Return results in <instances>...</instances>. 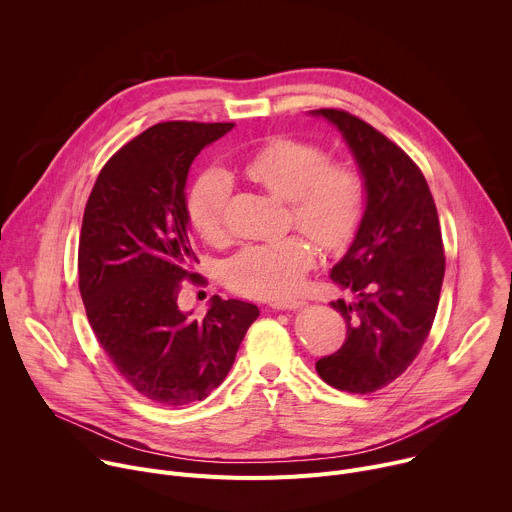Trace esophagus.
<instances>
[{"instance_id": "34e87169", "label": "esophagus", "mask_w": 512, "mask_h": 512, "mask_svg": "<svg viewBox=\"0 0 512 512\" xmlns=\"http://www.w3.org/2000/svg\"><path fill=\"white\" fill-rule=\"evenodd\" d=\"M305 303L297 301V299H276L270 303L272 309L276 311H293V309H301Z\"/></svg>"}]
</instances>
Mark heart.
Returning a JSON list of instances; mask_svg holds the SVG:
<instances>
[{
    "label": "heart",
    "instance_id": "obj_1",
    "mask_svg": "<svg viewBox=\"0 0 512 512\" xmlns=\"http://www.w3.org/2000/svg\"><path fill=\"white\" fill-rule=\"evenodd\" d=\"M244 173L278 199L291 201L299 230L323 248H339L352 240L364 213L366 187L360 173L346 164H331L315 144L274 138L244 158ZM232 179L219 166L197 177L187 215L193 230L209 242L223 236L225 205ZM315 262L313 246L301 236L246 244L225 264L232 291L248 297H282L297 291Z\"/></svg>",
    "mask_w": 512,
    "mask_h": 512
}]
</instances>
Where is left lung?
Here are the masks:
<instances>
[{
  "instance_id": "1",
  "label": "left lung",
  "mask_w": 512,
  "mask_h": 512,
  "mask_svg": "<svg viewBox=\"0 0 512 512\" xmlns=\"http://www.w3.org/2000/svg\"><path fill=\"white\" fill-rule=\"evenodd\" d=\"M311 116L342 132L366 187L354 242L329 274L358 297L331 303L348 337L315 368L337 390L368 394L399 378L431 331L445 272L439 217L419 166L384 134L342 109Z\"/></svg>"
}]
</instances>
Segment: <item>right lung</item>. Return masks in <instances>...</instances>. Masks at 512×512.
<instances>
[{
  "label": "right lung",
  "instance_id": "add662e5",
  "mask_svg": "<svg viewBox=\"0 0 512 512\" xmlns=\"http://www.w3.org/2000/svg\"><path fill=\"white\" fill-rule=\"evenodd\" d=\"M234 124L164 122L113 154L89 195L79 240V291L99 346L146 399L203 401L230 372L260 315L213 295L203 319L179 309L195 278L187 177L197 154Z\"/></svg>",
  "mask_w": 512,
  "mask_h": 512
}]
</instances>
